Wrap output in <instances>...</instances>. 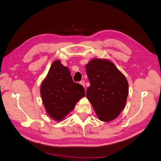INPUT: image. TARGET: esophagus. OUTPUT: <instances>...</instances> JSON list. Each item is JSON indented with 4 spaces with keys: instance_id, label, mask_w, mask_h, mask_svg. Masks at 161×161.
Masks as SVG:
<instances>
[{
    "instance_id": "1",
    "label": "esophagus",
    "mask_w": 161,
    "mask_h": 161,
    "mask_svg": "<svg viewBox=\"0 0 161 161\" xmlns=\"http://www.w3.org/2000/svg\"><path fill=\"white\" fill-rule=\"evenodd\" d=\"M80 85H82V86H83L85 88V82L84 81V80H81L80 82Z\"/></svg>"
}]
</instances>
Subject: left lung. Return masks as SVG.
Segmentation results:
<instances>
[{
    "label": "left lung",
    "instance_id": "obj_1",
    "mask_svg": "<svg viewBox=\"0 0 161 161\" xmlns=\"http://www.w3.org/2000/svg\"><path fill=\"white\" fill-rule=\"evenodd\" d=\"M90 86L86 97L100 120L110 121L118 117L125 105L128 83L114 64L107 60L92 59L86 65Z\"/></svg>",
    "mask_w": 161,
    "mask_h": 161
}]
</instances>
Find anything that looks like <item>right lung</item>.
<instances>
[{
	"instance_id": "obj_1",
	"label": "right lung",
	"mask_w": 161,
	"mask_h": 161,
	"mask_svg": "<svg viewBox=\"0 0 161 161\" xmlns=\"http://www.w3.org/2000/svg\"><path fill=\"white\" fill-rule=\"evenodd\" d=\"M40 92L47 114L56 121L64 118L85 96L84 87L73 81L69 69L60 60L52 63Z\"/></svg>"
}]
</instances>
